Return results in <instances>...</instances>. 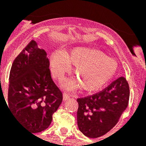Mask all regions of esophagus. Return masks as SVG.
Wrapping results in <instances>:
<instances>
[{
  "label": "esophagus",
  "mask_w": 146,
  "mask_h": 146,
  "mask_svg": "<svg viewBox=\"0 0 146 146\" xmlns=\"http://www.w3.org/2000/svg\"><path fill=\"white\" fill-rule=\"evenodd\" d=\"M69 98H70V97L68 96V95L66 94V93H63V100H64V101H66V100H67Z\"/></svg>",
  "instance_id": "obj_1"
}]
</instances>
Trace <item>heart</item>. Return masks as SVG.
I'll list each match as a JSON object with an SVG mask.
<instances>
[{"label": "heart", "mask_w": 146, "mask_h": 146, "mask_svg": "<svg viewBox=\"0 0 146 146\" xmlns=\"http://www.w3.org/2000/svg\"><path fill=\"white\" fill-rule=\"evenodd\" d=\"M70 64L75 66L74 74L77 75L79 84L86 91H95L105 86L113 78L117 68L115 60L93 48L79 47L65 54L56 51L51 55L50 69L57 80H62L69 71ZM64 86L67 89H74L78 84L69 80Z\"/></svg>", "instance_id": "1"}]
</instances>
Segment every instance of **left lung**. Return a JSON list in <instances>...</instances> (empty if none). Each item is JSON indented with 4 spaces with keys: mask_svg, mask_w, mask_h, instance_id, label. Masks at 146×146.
Masks as SVG:
<instances>
[{
    "mask_svg": "<svg viewBox=\"0 0 146 146\" xmlns=\"http://www.w3.org/2000/svg\"><path fill=\"white\" fill-rule=\"evenodd\" d=\"M130 89L120 77L100 93L78 98L77 113L79 130L89 138H98L117 124L128 105Z\"/></svg>",
    "mask_w": 146,
    "mask_h": 146,
    "instance_id": "8db88e82",
    "label": "left lung"
}]
</instances>
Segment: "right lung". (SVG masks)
<instances>
[{"label":"right lung","instance_id":"add662e5","mask_svg":"<svg viewBox=\"0 0 146 146\" xmlns=\"http://www.w3.org/2000/svg\"><path fill=\"white\" fill-rule=\"evenodd\" d=\"M62 102V93L51 78L44 50L31 40L11 66L8 106L14 117L29 132L46 130Z\"/></svg>","mask_w":146,"mask_h":146}]
</instances>
